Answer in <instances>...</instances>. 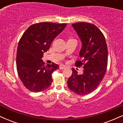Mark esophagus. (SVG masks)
Segmentation results:
<instances>
[{"instance_id":"1","label":"esophagus","mask_w":123,"mask_h":123,"mask_svg":"<svg viewBox=\"0 0 123 123\" xmlns=\"http://www.w3.org/2000/svg\"><path fill=\"white\" fill-rule=\"evenodd\" d=\"M66 68V66L64 65L61 64V65H60V69H65Z\"/></svg>"}]
</instances>
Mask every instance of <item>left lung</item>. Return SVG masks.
<instances>
[{"label": "left lung", "instance_id": "left-lung-1", "mask_svg": "<svg viewBox=\"0 0 123 123\" xmlns=\"http://www.w3.org/2000/svg\"><path fill=\"white\" fill-rule=\"evenodd\" d=\"M82 42L80 52V60L75 65L83 66V73L72 69V74L68 80L71 91L80 95H87L97 88L105 76L108 66V47L105 37L99 29L88 22L73 24Z\"/></svg>", "mask_w": 123, "mask_h": 123}]
</instances>
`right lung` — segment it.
Segmentation results:
<instances>
[{"label":"right lung","instance_id":"right-lung-1","mask_svg":"<svg viewBox=\"0 0 123 123\" xmlns=\"http://www.w3.org/2000/svg\"><path fill=\"white\" fill-rule=\"evenodd\" d=\"M66 25L46 22L34 24L21 37L17 51V70L24 86L30 91H43L53 82L51 74L59 65L54 62L46 65L42 58Z\"/></svg>","mask_w":123,"mask_h":123}]
</instances>
